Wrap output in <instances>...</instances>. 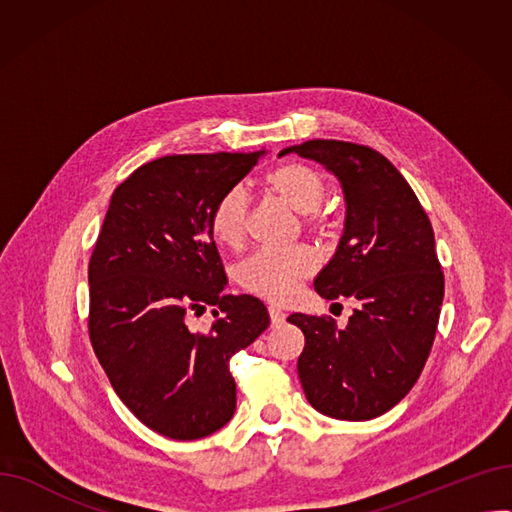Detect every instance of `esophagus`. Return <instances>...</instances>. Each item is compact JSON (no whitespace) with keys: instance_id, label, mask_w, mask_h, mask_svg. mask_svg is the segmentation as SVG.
I'll list each match as a JSON object with an SVG mask.
<instances>
[{"instance_id":"1","label":"esophagus","mask_w":512,"mask_h":512,"mask_svg":"<svg viewBox=\"0 0 512 512\" xmlns=\"http://www.w3.org/2000/svg\"><path fill=\"white\" fill-rule=\"evenodd\" d=\"M270 319H272V326H280V324H284V319H286V313L280 309V307H276V305H272L270 309Z\"/></svg>"}]
</instances>
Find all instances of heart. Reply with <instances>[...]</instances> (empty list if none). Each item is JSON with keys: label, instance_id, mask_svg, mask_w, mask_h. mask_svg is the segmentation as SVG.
<instances>
[{"label": "heart", "instance_id": "b5f03b06", "mask_svg": "<svg viewBox=\"0 0 512 512\" xmlns=\"http://www.w3.org/2000/svg\"><path fill=\"white\" fill-rule=\"evenodd\" d=\"M265 184L294 211L307 213L305 222L311 228H328V213L319 205L328 195V180L317 168L303 161H286L265 176ZM249 193L245 186L234 184L220 195L209 213V230L222 247L236 249L247 234ZM317 270L315 255L305 249L288 251H255L236 267V282L251 294L267 301H288L299 284Z\"/></svg>", "mask_w": 512, "mask_h": 512}]
</instances>
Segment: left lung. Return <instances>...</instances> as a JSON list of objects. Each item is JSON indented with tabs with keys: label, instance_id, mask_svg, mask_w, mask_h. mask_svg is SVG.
<instances>
[{
	"label": "left lung",
	"instance_id": "8db88e82",
	"mask_svg": "<svg viewBox=\"0 0 512 512\" xmlns=\"http://www.w3.org/2000/svg\"><path fill=\"white\" fill-rule=\"evenodd\" d=\"M292 151L334 172L346 201L340 245L315 290L359 301L344 330L328 315L288 317L305 334L299 378L319 413L367 421L409 394L432 351L444 299L434 228L405 176L375 149L315 139L280 155Z\"/></svg>",
	"mask_w": 512,
	"mask_h": 512
}]
</instances>
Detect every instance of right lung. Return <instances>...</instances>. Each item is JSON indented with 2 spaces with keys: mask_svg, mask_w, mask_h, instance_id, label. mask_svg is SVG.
I'll use <instances>...</instances> for the list:
<instances>
[{
  "mask_svg": "<svg viewBox=\"0 0 512 512\" xmlns=\"http://www.w3.org/2000/svg\"><path fill=\"white\" fill-rule=\"evenodd\" d=\"M255 153L166 155L112 195L89 261V338L124 405L153 432L199 440L236 409L230 359L270 326L251 294H224L209 213L245 178ZM214 307L207 333L185 315Z\"/></svg>",
  "mask_w": 512,
  "mask_h": 512,
  "instance_id": "right-lung-1",
  "label": "right lung"
}]
</instances>
